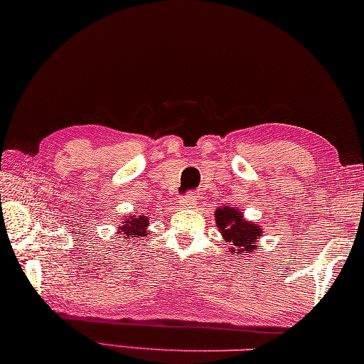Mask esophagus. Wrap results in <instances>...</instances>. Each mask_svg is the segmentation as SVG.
I'll return each mask as SVG.
<instances>
[{"mask_svg": "<svg viewBox=\"0 0 364 364\" xmlns=\"http://www.w3.org/2000/svg\"><path fill=\"white\" fill-rule=\"evenodd\" d=\"M196 204L198 201L193 195H187L181 199V207H183V209H193V207H196Z\"/></svg>", "mask_w": 364, "mask_h": 364, "instance_id": "obj_1", "label": "esophagus"}]
</instances>
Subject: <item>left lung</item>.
<instances>
[{
    "instance_id": "1",
    "label": "left lung",
    "mask_w": 364,
    "mask_h": 364,
    "mask_svg": "<svg viewBox=\"0 0 364 364\" xmlns=\"http://www.w3.org/2000/svg\"><path fill=\"white\" fill-rule=\"evenodd\" d=\"M215 223L223 239L229 243V253L253 256L257 248V239H262V226L245 218L237 207H218L215 209Z\"/></svg>"
}]
</instances>
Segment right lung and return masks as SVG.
<instances>
[{
    "mask_svg": "<svg viewBox=\"0 0 364 364\" xmlns=\"http://www.w3.org/2000/svg\"><path fill=\"white\" fill-rule=\"evenodd\" d=\"M149 217L147 213H125L121 218V225L117 228V235L124 242L139 239V237L149 235Z\"/></svg>",
    "mask_w": 364,
    "mask_h": 364,
    "instance_id": "add662e5",
    "label": "right lung"
}]
</instances>
